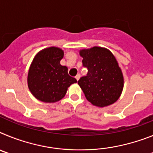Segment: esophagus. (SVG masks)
Masks as SVG:
<instances>
[{
  "label": "esophagus",
  "mask_w": 153,
  "mask_h": 153,
  "mask_svg": "<svg viewBox=\"0 0 153 153\" xmlns=\"http://www.w3.org/2000/svg\"><path fill=\"white\" fill-rule=\"evenodd\" d=\"M79 77H80V74H76V76H75V78H76V80H79Z\"/></svg>",
  "instance_id": "esophagus-1"
}]
</instances>
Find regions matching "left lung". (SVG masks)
Segmentation results:
<instances>
[{
    "label": "left lung",
    "mask_w": 153,
    "mask_h": 153,
    "mask_svg": "<svg viewBox=\"0 0 153 153\" xmlns=\"http://www.w3.org/2000/svg\"><path fill=\"white\" fill-rule=\"evenodd\" d=\"M87 74L78 80L85 97L94 106L104 107L115 102L123 88L122 71L107 49L94 47L80 51Z\"/></svg>",
    "instance_id": "8db88e82"
}]
</instances>
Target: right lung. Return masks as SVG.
<instances>
[{
  "mask_svg": "<svg viewBox=\"0 0 153 153\" xmlns=\"http://www.w3.org/2000/svg\"><path fill=\"white\" fill-rule=\"evenodd\" d=\"M63 51L49 47L39 52L30 67L28 87L37 100L55 102L64 97L69 86L77 80L68 74V69L60 65Z\"/></svg>",
  "mask_w": 153,
  "mask_h": 153,
  "instance_id": "1",
  "label": "right lung"
}]
</instances>
